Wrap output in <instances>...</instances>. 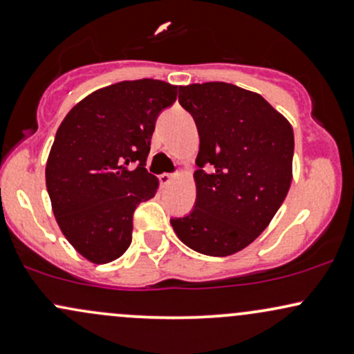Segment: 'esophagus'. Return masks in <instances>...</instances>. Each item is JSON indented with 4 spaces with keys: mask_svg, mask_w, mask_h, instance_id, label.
<instances>
[{
    "mask_svg": "<svg viewBox=\"0 0 354 354\" xmlns=\"http://www.w3.org/2000/svg\"><path fill=\"white\" fill-rule=\"evenodd\" d=\"M160 181H161V185H163V186L171 185V183L174 181V174H169V173L160 174Z\"/></svg>",
    "mask_w": 354,
    "mask_h": 354,
    "instance_id": "1",
    "label": "esophagus"
}]
</instances>
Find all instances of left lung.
Here are the masks:
<instances>
[{"label": "left lung", "instance_id": "1", "mask_svg": "<svg viewBox=\"0 0 354 354\" xmlns=\"http://www.w3.org/2000/svg\"><path fill=\"white\" fill-rule=\"evenodd\" d=\"M180 103L196 123L200 169L194 209L171 226L198 253L234 254L268 228L290 191L293 126L261 95L221 81L180 86Z\"/></svg>", "mask_w": 354, "mask_h": 354}]
</instances>
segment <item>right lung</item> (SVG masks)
Returning a JSON list of instances; mask_svg holds the SVG:
<instances>
[{"label": "right lung", "instance_id": "obj_1", "mask_svg": "<svg viewBox=\"0 0 354 354\" xmlns=\"http://www.w3.org/2000/svg\"><path fill=\"white\" fill-rule=\"evenodd\" d=\"M176 95L166 81H121L81 100L59 124L46 188L61 233L89 263L115 261L131 245L133 213L160 188L145 168L154 121Z\"/></svg>", "mask_w": 354, "mask_h": 354}]
</instances>
